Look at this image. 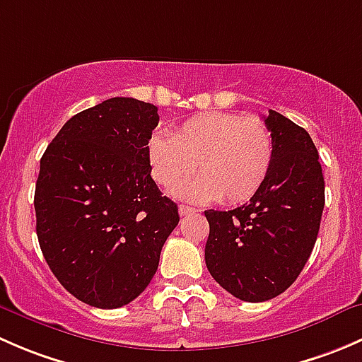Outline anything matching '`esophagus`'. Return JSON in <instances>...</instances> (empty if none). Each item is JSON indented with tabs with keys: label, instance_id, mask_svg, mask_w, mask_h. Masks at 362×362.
I'll list each match as a JSON object with an SVG mask.
<instances>
[{
	"label": "esophagus",
	"instance_id": "esophagus-1",
	"mask_svg": "<svg viewBox=\"0 0 362 362\" xmlns=\"http://www.w3.org/2000/svg\"><path fill=\"white\" fill-rule=\"evenodd\" d=\"M194 211H196V208L187 206V204H180V206H178V214H180L182 217H185V215H192Z\"/></svg>",
	"mask_w": 362,
	"mask_h": 362
}]
</instances>
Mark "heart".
<instances>
[{"instance_id":"obj_1","label":"heart","mask_w":362,"mask_h":362,"mask_svg":"<svg viewBox=\"0 0 362 362\" xmlns=\"http://www.w3.org/2000/svg\"><path fill=\"white\" fill-rule=\"evenodd\" d=\"M152 177L164 189L184 184L198 166L199 178L178 189L192 202L240 204L264 185L273 160L272 131L255 117L204 112L182 122L171 138L148 141Z\"/></svg>"}]
</instances>
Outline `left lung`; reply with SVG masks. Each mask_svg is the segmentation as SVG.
Masks as SVG:
<instances>
[{
	"label": "left lung",
	"mask_w": 362,
	"mask_h": 362,
	"mask_svg": "<svg viewBox=\"0 0 362 362\" xmlns=\"http://www.w3.org/2000/svg\"><path fill=\"white\" fill-rule=\"evenodd\" d=\"M264 124L275 160L261 191L235 210H206L204 261L215 282L242 301H268L305 268L320 228L324 177L310 134L282 113Z\"/></svg>",
	"instance_id": "obj_1"
}]
</instances>
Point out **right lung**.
I'll return each instance as SVG.
<instances>
[{
	"label": "right lung",
	"instance_id": "obj_1",
	"mask_svg": "<svg viewBox=\"0 0 362 362\" xmlns=\"http://www.w3.org/2000/svg\"><path fill=\"white\" fill-rule=\"evenodd\" d=\"M158 107L110 98L76 113L40 160V249L69 294L96 308L138 298L159 266L178 208L151 177Z\"/></svg>",
	"mask_w": 362,
	"mask_h": 362
}]
</instances>
